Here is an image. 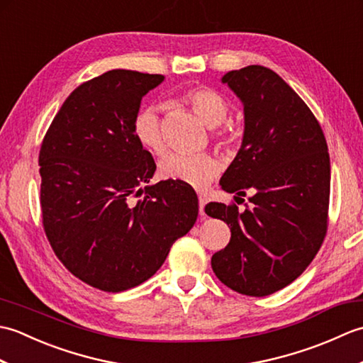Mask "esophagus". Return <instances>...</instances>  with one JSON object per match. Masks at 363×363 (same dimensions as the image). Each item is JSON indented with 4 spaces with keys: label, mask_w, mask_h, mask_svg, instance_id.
<instances>
[{
    "label": "esophagus",
    "mask_w": 363,
    "mask_h": 363,
    "mask_svg": "<svg viewBox=\"0 0 363 363\" xmlns=\"http://www.w3.org/2000/svg\"><path fill=\"white\" fill-rule=\"evenodd\" d=\"M198 203H199V215H201V217H206V212H204V207L207 204L206 196L204 195H199L198 196Z\"/></svg>",
    "instance_id": "obj_1"
}]
</instances>
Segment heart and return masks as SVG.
<instances>
[{
    "mask_svg": "<svg viewBox=\"0 0 363 363\" xmlns=\"http://www.w3.org/2000/svg\"><path fill=\"white\" fill-rule=\"evenodd\" d=\"M194 112L209 128H217L228 115V103L217 90L211 87H195L184 94ZM133 135L143 150L160 156L165 151L164 134L159 112L154 106H146L133 118ZM213 140L218 146H226L229 137L221 129H215ZM220 162L207 152L201 154H168L159 164L160 176L169 181L182 182L194 189H206L220 173Z\"/></svg>",
    "mask_w": 363,
    "mask_h": 363,
    "instance_id": "obj_1",
    "label": "heart"
}]
</instances>
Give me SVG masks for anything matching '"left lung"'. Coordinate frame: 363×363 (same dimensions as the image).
<instances>
[{"label":"left lung","mask_w":363,"mask_h":363,"mask_svg":"<svg viewBox=\"0 0 363 363\" xmlns=\"http://www.w3.org/2000/svg\"><path fill=\"white\" fill-rule=\"evenodd\" d=\"M221 81L242 99L245 133L220 186L243 196L250 189L252 196L245 212L235 204L206 206L209 217L230 226V240L212 256V269L234 291L267 296L295 281L326 237L328 143L312 111L269 68L248 65Z\"/></svg>","instance_id":"left-lung-1"}]
</instances>
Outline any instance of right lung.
Returning <instances> with one entry per match:
<instances>
[{
	"instance_id": "add662e5",
	"label": "right lung",
	"mask_w": 363,
	"mask_h": 363,
	"mask_svg": "<svg viewBox=\"0 0 363 363\" xmlns=\"http://www.w3.org/2000/svg\"><path fill=\"white\" fill-rule=\"evenodd\" d=\"M162 81V74L111 70L81 84L40 146L45 234L68 272L103 291L150 279L198 217L190 186H148L156 164L133 135L142 98Z\"/></svg>"
}]
</instances>
